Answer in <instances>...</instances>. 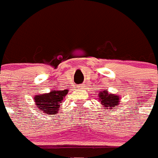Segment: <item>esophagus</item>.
Here are the masks:
<instances>
[{
	"instance_id": "34e87169",
	"label": "esophagus",
	"mask_w": 158,
	"mask_h": 158,
	"mask_svg": "<svg viewBox=\"0 0 158 158\" xmlns=\"http://www.w3.org/2000/svg\"><path fill=\"white\" fill-rule=\"evenodd\" d=\"M85 84H82V85H80L78 86V89H84L85 88Z\"/></svg>"
}]
</instances>
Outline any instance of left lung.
Wrapping results in <instances>:
<instances>
[{
    "label": "left lung",
    "instance_id": "left-lung-1",
    "mask_svg": "<svg viewBox=\"0 0 158 158\" xmlns=\"http://www.w3.org/2000/svg\"><path fill=\"white\" fill-rule=\"evenodd\" d=\"M98 100L101 107H104V109H113L115 106H118L120 103V96L114 93H109L107 89H104L99 92Z\"/></svg>",
    "mask_w": 158,
    "mask_h": 158
}]
</instances>
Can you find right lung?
<instances>
[{
    "mask_svg": "<svg viewBox=\"0 0 158 158\" xmlns=\"http://www.w3.org/2000/svg\"><path fill=\"white\" fill-rule=\"evenodd\" d=\"M69 90H51L50 93L36 94L34 96V105L40 114H58L60 104L62 103Z\"/></svg>",
    "mask_w": 158,
    "mask_h": 158,
    "instance_id": "right-lung-1",
    "label": "right lung"
}]
</instances>
